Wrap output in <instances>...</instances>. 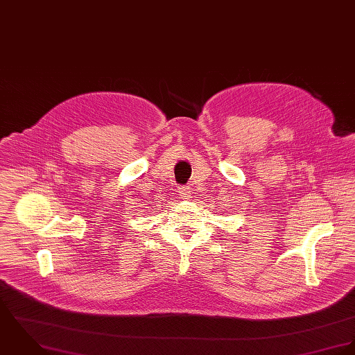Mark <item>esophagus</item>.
<instances>
[{"instance_id":"34e87169","label":"esophagus","mask_w":355,"mask_h":355,"mask_svg":"<svg viewBox=\"0 0 355 355\" xmlns=\"http://www.w3.org/2000/svg\"><path fill=\"white\" fill-rule=\"evenodd\" d=\"M178 195H180L181 198H189L191 195H192L191 188H189V187H181V188H178Z\"/></svg>"}]
</instances>
